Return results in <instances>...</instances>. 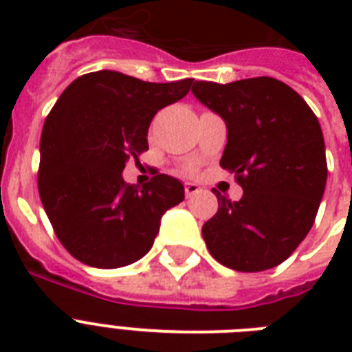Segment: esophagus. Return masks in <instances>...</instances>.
<instances>
[{
	"label": "esophagus",
	"mask_w": 352,
	"mask_h": 352,
	"mask_svg": "<svg viewBox=\"0 0 352 352\" xmlns=\"http://www.w3.org/2000/svg\"><path fill=\"white\" fill-rule=\"evenodd\" d=\"M199 190H201V186H199V184H195V182H186V186H184L186 197H190V195H193V193H197Z\"/></svg>",
	"instance_id": "esophagus-1"
}]
</instances>
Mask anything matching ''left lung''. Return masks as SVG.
I'll use <instances>...</instances> for the list:
<instances>
[{"label":"left lung","instance_id":"obj_1","mask_svg":"<svg viewBox=\"0 0 352 352\" xmlns=\"http://www.w3.org/2000/svg\"><path fill=\"white\" fill-rule=\"evenodd\" d=\"M192 93L226 122L221 168L243 188L239 201L215 192L219 208L203 225L210 254L239 272L278 267L305 239L325 192L320 122L292 87L270 76L195 82Z\"/></svg>","mask_w":352,"mask_h":352}]
</instances>
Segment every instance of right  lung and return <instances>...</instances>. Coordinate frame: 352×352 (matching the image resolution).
Listing matches in <instances>:
<instances>
[{
	"mask_svg": "<svg viewBox=\"0 0 352 352\" xmlns=\"http://www.w3.org/2000/svg\"><path fill=\"white\" fill-rule=\"evenodd\" d=\"M192 78L153 84L117 71L80 76L47 115L40 140L38 192L65 250L95 268H118L146 256L160 217L184 199L164 173L142 188L127 184L129 159L148 151L159 109L188 95Z\"/></svg>",
	"mask_w": 352,
	"mask_h": 352,
	"instance_id": "1",
	"label": "right lung"
}]
</instances>
